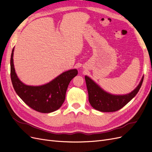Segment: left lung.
I'll return each mask as SVG.
<instances>
[{
  "mask_svg": "<svg viewBox=\"0 0 152 152\" xmlns=\"http://www.w3.org/2000/svg\"><path fill=\"white\" fill-rule=\"evenodd\" d=\"M144 77L139 85L131 93L125 95H114L104 91L91 78L85 76L89 102L92 107L102 112H113L121 109L127 104L138 93Z\"/></svg>",
  "mask_w": 152,
  "mask_h": 152,
  "instance_id": "obj_1",
  "label": "left lung"
}]
</instances>
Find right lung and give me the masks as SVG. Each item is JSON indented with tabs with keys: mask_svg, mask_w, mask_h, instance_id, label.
<instances>
[{
	"mask_svg": "<svg viewBox=\"0 0 152 152\" xmlns=\"http://www.w3.org/2000/svg\"><path fill=\"white\" fill-rule=\"evenodd\" d=\"M12 49L11 56V79L16 94L30 108L40 113H50L61 107L70 81L77 74V69L63 72L49 83L39 86H27L19 79L13 63Z\"/></svg>",
	"mask_w": 152,
	"mask_h": 152,
	"instance_id": "obj_1",
	"label": "right lung"
}]
</instances>
